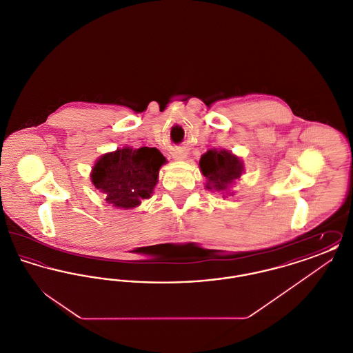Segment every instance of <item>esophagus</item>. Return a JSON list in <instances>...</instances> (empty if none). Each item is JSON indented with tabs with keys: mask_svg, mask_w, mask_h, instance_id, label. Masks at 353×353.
Listing matches in <instances>:
<instances>
[{
	"mask_svg": "<svg viewBox=\"0 0 353 353\" xmlns=\"http://www.w3.org/2000/svg\"><path fill=\"white\" fill-rule=\"evenodd\" d=\"M186 156H188V153L184 150H177V151L173 152V160H176V161H183L186 159Z\"/></svg>",
	"mask_w": 353,
	"mask_h": 353,
	"instance_id": "34e87169",
	"label": "esophagus"
}]
</instances>
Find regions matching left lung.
I'll return each mask as SVG.
<instances>
[{
  "label": "left lung",
  "instance_id": "8db88e82",
  "mask_svg": "<svg viewBox=\"0 0 353 353\" xmlns=\"http://www.w3.org/2000/svg\"><path fill=\"white\" fill-rule=\"evenodd\" d=\"M199 167L206 179L205 189L210 192H219L226 196H233L232 185L242 176L245 165L243 161L228 150H208L199 161Z\"/></svg>",
  "mask_w": 353,
  "mask_h": 353
}]
</instances>
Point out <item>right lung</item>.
<instances>
[{"instance_id":"right-lung-1","label":"right lung","mask_w":353,"mask_h":353,"mask_svg":"<svg viewBox=\"0 0 353 353\" xmlns=\"http://www.w3.org/2000/svg\"><path fill=\"white\" fill-rule=\"evenodd\" d=\"M164 164L167 159L157 148L123 147L101 154L90 177L107 203L128 210L151 197Z\"/></svg>"}]
</instances>
